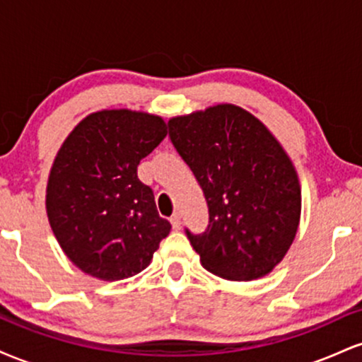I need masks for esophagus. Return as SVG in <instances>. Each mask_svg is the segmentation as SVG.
Returning <instances> with one entry per match:
<instances>
[{
  "label": "esophagus",
  "instance_id": "34e87169",
  "mask_svg": "<svg viewBox=\"0 0 362 362\" xmlns=\"http://www.w3.org/2000/svg\"><path fill=\"white\" fill-rule=\"evenodd\" d=\"M170 223H172L173 230H180V226H182V216H180V213H173L172 218H170Z\"/></svg>",
  "mask_w": 362,
  "mask_h": 362
}]
</instances>
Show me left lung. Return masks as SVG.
Returning a JSON list of instances; mask_svg holds the SVG:
<instances>
[{"label": "left lung", "instance_id": "1", "mask_svg": "<svg viewBox=\"0 0 362 362\" xmlns=\"http://www.w3.org/2000/svg\"><path fill=\"white\" fill-rule=\"evenodd\" d=\"M168 136L209 207L204 233L185 230L206 271L228 281L271 272L289 250L301 214L296 170L279 141L231 103L170 119Z\"/></svg>", "mask_w": 362, "mask_h": 362}]
</instances>
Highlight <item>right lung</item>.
Segmentation results:
<instances>
[{"label":"right lung","mask_w":362,"mask_h":362,"mask_svg":"<svg viewBox=\"0 0 362 362\" xmlns=\"http://www.w3.org/2000/svg\"><path fill=\"white\" fill-rule=\"evenodd\" d=\"M167 136L144 112L90 114L66 138L47 182L45 207L68 259L88 276L119 281L146 269L172 224L160 218L138 165Z\"/></svg>","instance_id":"add662e5"}]
</instances>
